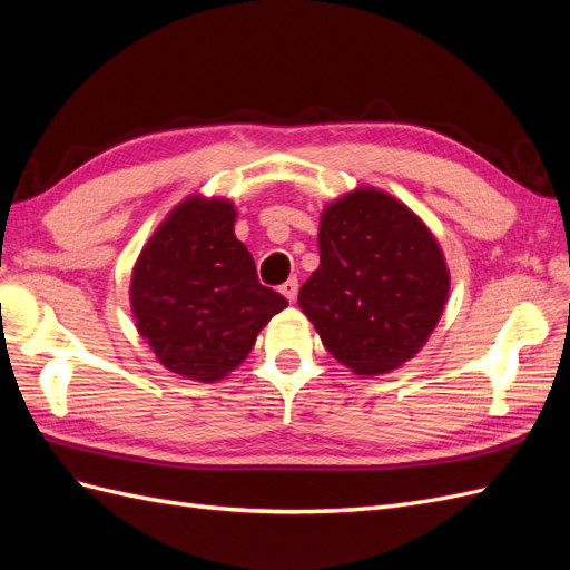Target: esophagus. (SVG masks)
<instances>
[{
	"mask_svg": "<svg viewBox=\"0 0 570 570\" xmlns=\"http://www.w3.org/2000/svg\"><path fill=\"white\" fill-rule=\"evenodd\" d=\"M281 292H283V297H285L287 302H295V299H297V292H299V283H297V278H289V281H285V283L281 285Z\"/></svg>",
	"mask_w": 570,
	"mask_h": 570,
	"instance_id": "1",
	"label": "esophagus"
}]
</instances>
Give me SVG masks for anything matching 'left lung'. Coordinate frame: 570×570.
Here are the masks:
<instances>
[{"mask_svg":"<svg viewBox=\"0 0 570 570\" xmlns=\"http://www.w3.org/2000/svg\"><path fill=\"white\" fill-rule=\"evenodd\" d=\"M318 252L299 308L323 347L356 375L416 356L450 297V268L423 218L383 189L356 187L323 209Z\"/></svg>","mask_w":570,"mask_h":570,"instance_id":"obj_1","label":"left lung"}]
</instances>
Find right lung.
I'll return each instance as SVG.
<instances>
[{"instance_id": "add662e5", "label": "right lung", "mask_w": 570, "mask_h": 570, "mask_svg": "<svg viewBox=\"0 0 570 570\" xmlns=\"http://www.w3.org/2000/svg\"><path fill=\"white\" fill-rule=\"evenodd\" d=\"M230 199L189 195L159 223L132 266L137 333L159 364L187 381L218 383L249 356L287 299L256 278L235 237Z\"/></svg>"}]
</instances>
